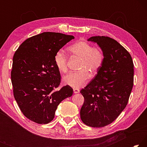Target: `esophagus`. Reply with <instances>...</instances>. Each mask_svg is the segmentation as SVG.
Returning <instances> with one entry per match:
<instances>
[{"mask_svg": "<svg viewBox=\"0 0 147 147\" xmlns=\"http://www.w3.org/2000/svg\"><path fill=\"white\" fill-rule=\"evenodd\" d=\"M73 91H74V93H78L80 92V90L78 89H73Z\"/></svg>", "mask_w": 147, "mask_h": 147, "instance_id": "obj_1", "label": "esophagus"}]
</instances>
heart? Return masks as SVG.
I'll use <instances>...</instances> for the list:
<instances>
[{"label":"heart","mask_w":147,"mask_h":147,"mask_svg":"<svg viewBox=\"0 0 147 147\" xmlns=\"http://www.w3.org/2000/svg\"><path fill=\"white\" fill-rule=\"evenodd\" d=\"M71 54L81 58L79 66L80 71L71 72L63 78V82L74 89L83 87L90 76L95 75L100 70L104 61V54L100 49L93 47L84 41H78L68 47ZM54 64L61 73L67 71V57L62 51H57L54 58Z\"/></svg>","instance_id":"heart-1"}]
</instances>
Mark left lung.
I'll return each instance as SVG.
<instances>
[{
	"instance_id": "8db88e82",
	"label": "left lung",
	"mask_w": 147,
	"mask_h": 147,
	"mask_svg": "<svg viewBox=\"0 0 147 147\" xmlns=\"http://www.w3.org/2000/svg\"><path fill=\"white\" fill-rule=\"evenodd\" d=\"M104 54L97 74L80 91L84 102L80 109L83 123L94 128L104 127L117 118L126 108L134 85V63L130 53L115 39L93 36Z\"/></svg>"
}]
</instances>
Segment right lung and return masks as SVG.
Wrapping results in <instances>:
<instances>
[{
	"instance_id": "right-lung-1",
	"label": "right lung",
	"mask_w": 147,
	"mask_h": 147,
	"mask_svg": "<svg viewBox=\"0 0 147 147\" xmlns=\"http://www.w3.org/2000/svg\"><path fill=\"white\" fill-rule=\"evenodd\" d=\"M73 39V36L43 32L27 39L15 53L11 72L14 97L22 113L32 121L50 123L59 103L73 95L69 86L54 91L61 76L54 58Z\"/></svg>"
}]
</instances>
